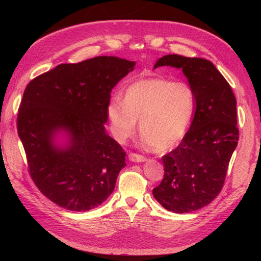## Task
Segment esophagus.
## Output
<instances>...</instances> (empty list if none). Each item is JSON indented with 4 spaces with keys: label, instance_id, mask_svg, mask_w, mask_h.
Segmentation results:
<instances>
[{
    "label": "esophagus",
    "instance_id": "esophagus-1",
    "mask_svg": "<svg viewBox=\"0 0 261 261\" xmlns=\"http://www.w3.org/2000/svg\"><path fill=\"white\" fill-rule=\"evenodd\" d=\"M128 159L132 162H144V161H146V156L141 155V154H137V153H129Z\"/></svg>",
    "mask_w": 261,
    "mask_h": 261
}]
</instances>
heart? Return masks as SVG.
Listing matches in <instances>:
<instances>
[{"label":"heart","mask_w":261,"mask_h":261,"mask_svg":"<svg viewBox=\"0 0 261 261\" xmlns=\"http://www.w3.org/2000/svg\"><path fill=\"white\" fill-rule=\"evenodd\" d=\"M196 109V93L184 82L146 78L125 90L123 101L108 106V117L114 138L125 143L135 135L137 121L141 136L158 151L174 148L184 138Z\"/></svg>","instance_id":"heart-1"}]
</instances>
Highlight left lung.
<instances>
[{"instance_id":"8db88e82","label":"left lung","mask_w":261,"mask_h":261,"mask_svg":"<svg viewBox=\"0 0 261 261\" xmlns=\"http://www.w3.org/2000/svg\"><path fill=\"white\" fill-rule=\"evenodd\" d=\"M160 66L183 72L196 93V109L181 143L162 156L164 176L152 194L169 211L191 212L209 204L223 187L239 141L236 99L210 61L168 54L153 68Z\"/></svg>"}]
</instances>
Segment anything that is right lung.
Returning a JSON list of instances; mask_svg holds the SVG:
<instances>
[{"mask_svg": "<svg viewBox=\"0 0 261 261\" xmlns=\"http://www.w3.org/2000/svg\"><path fill=\"white\" fill-rule=\"evenodd\" d=\"M135 65L117 57H97L58 65L26 87L18 136L31 178L58 206L88 211L114 191L126 153L105 124L112 89Z\"/></svg>", "mask_w": 261, "mask_h": 261, "instance_id": "right-lung-1", "label": "right lung"}]
</instances>
